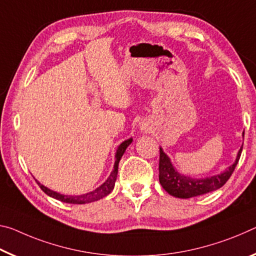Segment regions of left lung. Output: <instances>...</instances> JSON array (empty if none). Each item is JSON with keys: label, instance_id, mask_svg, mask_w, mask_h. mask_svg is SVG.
I'll list each match as a JSON object with an SVG mask.
<instances>
[{"label": "left lung", "instance_id": "1", "mask_svg": "<svg viewBox=\"0 0 256 256\" xmlns=\"http://www.w3.org/2000/svg\"><path fill=\"white\" fill-rule=\"evenodd\" d=\"M244 135V134H242ZM242 146L238 152L236 161L232 166L228 168L226 172L221 174L213 176L211 178L205 179H192L179 174L174 169L172 164L162 148H160V160H158V179H160L161 186L170 195L176 196L179 198H190L194 196L203 195L206 192L219 190L226 182H228L230 176L232 174L234 168H236L238 161H240Z\"/></svg>", "mask_w": 256, "mask_h": 256}]
</instances>
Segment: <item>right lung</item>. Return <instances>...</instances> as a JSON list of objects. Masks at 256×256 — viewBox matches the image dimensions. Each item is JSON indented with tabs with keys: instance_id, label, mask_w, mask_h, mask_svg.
I'll list each match as a JSON object with an SVG mask.
<instances>
[{
	"instance_id": "right-lung-1",
	"label": "right lung",
	"mask_w": 256,
	"mask_h": 256,
	"mask_svg": "<svg viewBox=\"0 0 256 256\" xmlns=\"http://www.w3.org/2000/svg\"><path fill=\"white\" fill-rule=\"evenodd\" d=\"M132 142V138H129V140H124L122 144H120V146L118 148V150H116V154L114 168H113V171L111 172L110 177L106 179V182H104L103 185H100L98 188H96V190H93V192H87V194H84V195H79V196H66V195H61L56 192H53L51 190H48V188H46L45 186L42 185V184H40L38 182H37V184H38L40 190H43L46 195L51 196V198L61 200V202H64V203L85 204V203H90V202H94V200H98L106 198V195L110 194V192L113 190V188H114L116 174H118L119 162L121 160V158H122V156H124L126 148H128V145L130 144Z\"/></svg>"
}]
</instances>
